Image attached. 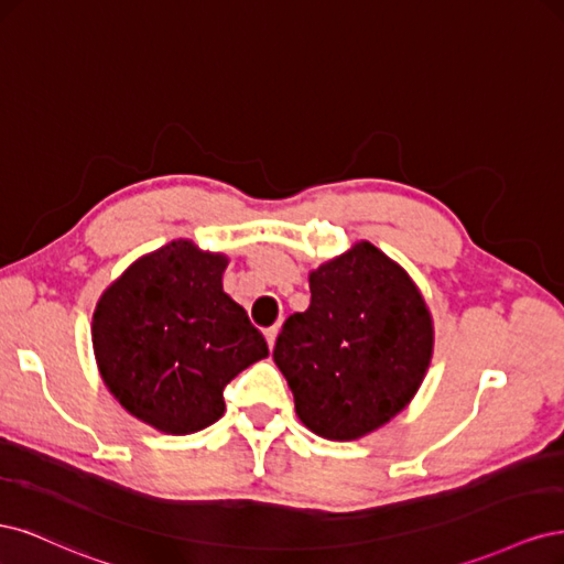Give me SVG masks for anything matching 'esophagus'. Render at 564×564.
Here are the masks:
<instances>
[{"label":"esophagus","instance_id":"obj_1","mask_svg":"<svg viewBox=\"0 0 564 564\" xmlns=\"http://www.w3.org/2000/svg\"><path fill=\"white\" fill-rule=\"evenodd\" d=\"M278 332H280V327H270V329H265V340H268V348H270V350L275 348V338H278Z\"/></svg>","mask_w":564,"mask_h":564}]
</instances>
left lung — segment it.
Segmentation results:
<instances>
[{
	"mask_svg": "<svg viewBox=\"0 0 564 564\" xmlns=\"http://www.w3.org/2000/svg\"><path fill=\"white\" fill-rule=\"evenodd\" d=\"M433 357V317L406 270L357 242L311 272V305L282 324L272 360L305 429L357 440L412 402Z\"/></svg>",
	"mask_w": 564,
	"mask_h": 564,
	"instance_id": "8db88e82",
	"label": "left lung"
}]
</instances>
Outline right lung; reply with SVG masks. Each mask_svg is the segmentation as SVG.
Here are the masks:
<instances>
[{"instance_id": "obj_1", "label": "right lung", "mask_w": 564, "mask_h": 564, "mask_svg": "<svg viewBox=\"0 0 564 564\" xmlns=\"http://www.w3.org/2000/svg\"><path fill=\"white\" fill-rule=\"evenodd\" d=\"M228 256L174 240L141 256L98 299L94 352L127 412L169 435L207 429L224 388L268 357L263 334L224 292Z\"/></svg>"}]
</instances>
